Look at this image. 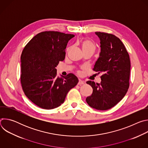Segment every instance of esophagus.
I'll use <instances>...</instances> for the list:
<instances>
[{
  "label": "esophagus",
  "mask_w": 148,
  "mask_h": 148,
  "mask_svg": "<svg viewBox=\"0 0 148 148\" xmlns=\"http://www.w3.org/2000/svg\"><path fill=\"white\" fill-rule=\"evenodd\" d=\"M84 84V82L82 80H81V79H79L78 82V85H82V84Z\"/></svg>",
  "instance_id": "34e87169"
}]
</instances>
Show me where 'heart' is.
Masks as SVG:
<instances>
[{"instance_id":"1","label":"heart","mask_w":148,"mask_h":148,"mask_svg":"<svg viewBox=\"0 0 148 148\" xmlns=\"http://www.w3.org/2000/svg\"><path fill=\"white\" fill-rule=\"evenodd\" d=\"M81 47L83 51H91L94 53L95 50V49H96L95 45L90 40H88V39L83 40L81 41Z\"/></svg>"}]
</instances>
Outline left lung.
<instances>
[{
	"label": "left lung",
	"mask_w": 148,
	"mask_h": 148,
	"mask_svg": "<svg viewBox=\"0 0 148 148\" xmlns=\"http://www.w3.org/2000/svg\"><path fill=\"white\" fill-rule=\"evenodd\" d=\"M95 34L101 41V53L92 70L102 75L100 84L87 82L93 91L86 101L91 107L104 111L114 107L127 92L131 62L127 50L118 37L100 32Z\"/></svg>",
	"instance_id": "obj_1"
}]
</instances>
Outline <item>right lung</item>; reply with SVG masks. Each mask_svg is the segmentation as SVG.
<instances>
[{
    "label": "right lung",
    "mask_w": 148,
    "mask_h": 148,
    "mask_svg": "<svg viewBox=\"0 0 148 148\" xmlns=\"http://www.w3.org/2000/svg\"><path fill=\"white\" fill-rule=\"evenodd\" d=\"M74 34L46 31L33 37L21 55L20 81L26 96L45 110L57 108L64 102L68 92L78 82L72 73L56 77L60 61Z\"/></svg>",
    "instance_id": "1"
}]
</instances>
